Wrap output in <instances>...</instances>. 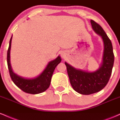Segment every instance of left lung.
<instances>
[{"label":"left lung","instance_id":"left-lung-1","mask_svg":"<svg viewBox=\"0 0 120 120\" xmlns=\"http://www.w3.org/2000/svg\"><path fill=\"white\" fill-rule=\"evenodd\" d=\"M95 32L102 38L104 42L103 62L99 68L94 72L77 69L65 62L70 82L73 89L83 95L100 91L108 83L112 74L114 54L111 40L103 28L94 20L90 21Z\"/></svg>","mask_w":120,"mask_h":120}]
</instances>
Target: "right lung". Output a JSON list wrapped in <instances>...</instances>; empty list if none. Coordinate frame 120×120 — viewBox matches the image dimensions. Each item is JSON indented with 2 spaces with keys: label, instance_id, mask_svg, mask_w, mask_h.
I'll return each mask as SVG.
<instances>
[{
  "label": "right lung",
  "instance_id": "obj_1",
  "mask_svg": "<svg viewBox=\"0 0 120 120\" xmlns=\"http://www.w3.org/2000/svg\"><path fill=\"white\" fill-rule=\"evenodd\" d=\"M12 36L9 41L7 51V65L9 74L12 81L18 87L25 93L31 94H37L45 91L50 85L53 71L61 61V57L58 56L55 60L49 62L43 71L36 78L27 79L19 76L12 71L10 63V49L11 47Z\"/></svg>",
  "mask_w": 120,
  "mask_h": 120
}]
</instances>
